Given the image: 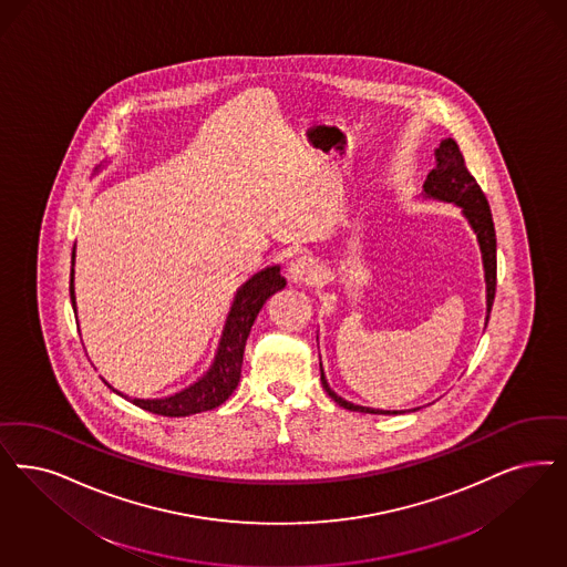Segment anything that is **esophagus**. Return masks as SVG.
<instances>
[{"label":"esophagus","mask_w":567,"mask_h":567,"mask_svg":"<svg viewBox=\"0 0 567 567\" xmlns=\"http://www.w3.org/2000/svg\"><path fill=\"white\" fill-rule=\"evenodd\" d=\"M289 280L291 282H299V285H312L320 278V270L316 266V261L310 257H297L289 266Z\"/></svg>","instance_id":"obj_1"}]
</instances>
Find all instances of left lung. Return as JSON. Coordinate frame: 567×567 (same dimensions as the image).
<instances>
[{
  "label": "left lung",
  "instance_id": "left-lung-1",
  "mask_svg": "<svg viewBox=\"0 0 567 567\" xmlns=\"http://www.w3.org/2000/svg\"><path fill=\"white\" fill-rule=\"evenodd\" d=\"M423 190H425L423 193L425 198H435V200H446V203L458 205L463 209V215L467 217L473 233L477 235L482 261H484V274H486V308H488L486 324H488L494 293H496V233H494V221H492L486 195L482 193L475 177L468 174L465 158L458 151V144L452 137L442 140L440 148L435 151V167L431 169L430 176L425 179ZM320 381H322V388L331 395L332 400L339 406L348 409V411L371 412V414H400L398 411H377V409H369V406H358V404L343 400L341 395H337L329 388L327 377L322 371V364H320ZM412 411H419V409H412Z\"/></svg>",
  "mask_w": 567,
  "mask_h": 567
}]
</instances>
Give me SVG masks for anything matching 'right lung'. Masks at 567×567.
I'll return each mask as SVG.
<instances>
[{"mask_svg":"<svg viewBox=\"0 0 567 567\" xmlns=\"http://www.w3.org/2000/svg\"><path fill=\"white\" fill-rule=\"evenodd\" d=\"M71 264L75 266V249H73ZM73 276H75V270L71 268V303H73V310L78 312ZM285 285H287V280L280 276L278 266L254 274L236 291L233 308L228 312L224 331L219 337V346H217L212 369L205 372L196 383L188 385L186 390L177 391L174 395L156 398V400H140V398H127V400L142 411L163 414V416H190L196 412L212 411L215 406L224 404L233 395V391L236 390V385L240 381L245 343H247V337L251 332L257 313L276 291L285 289ZM113 391L123 395L121 391Z\"/></svg>","mask_w":567,"mask_h":567,"instance_id":"obj_1","label":"right lung"}]
</instances>
